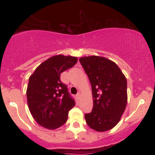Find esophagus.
<instances>
[{"label":"esophagus","mask_w":155,"mask_h":155,"mask_svg":"<svg viewBox=\"0 0 155 155\" xmlns=\"http://www.w3.org/2000/svg\"><path fill=\"white\" fill-rule=\"evenodd\" d=\"M76 97H77V99H80V97H81V93L80 92H78L77 95H76Z\"/></svg>","instance_id":"esophagus-1"}]
</instances>
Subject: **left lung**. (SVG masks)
I'll return each mask as SVG.
<instances>
[{
  "label": "left lung",
  "instance_id": "8db88e82",
  "mask_svg": "<svg viewBox=\"0 0 155 155\" xmlns=\"http://www.w3.org/2000/svg\"><path fill=\"white\" fill-rule=\"evenodd\" d=\"M80 63L92 85L93 108L84 115L90 127L105 132L120 122L127 102V79L114 62L100 56L83 57Z\"/></svg>",
  "mask_w": 155,
  "mask_h": 155
}]
</instances>
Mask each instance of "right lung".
<instances>
[{
  "label": "right lung",
  "mask_w": 155,
  "mask_h": 155,
  "mask_svg": "<svg viewBox=\"0 0 155 155\" xmlns=\"http://www.w3.org/2000/svg\"><path fill=\"white\" fill-rule=\"evenodd\" d=\"M77 61L76 57L54 55L40 64L30 76L26 92L28 108L42 127L54 130L67 122L75 101L60 81V74Z\"/></svg>",
  "instance_id": "1"
}]
</instances>
